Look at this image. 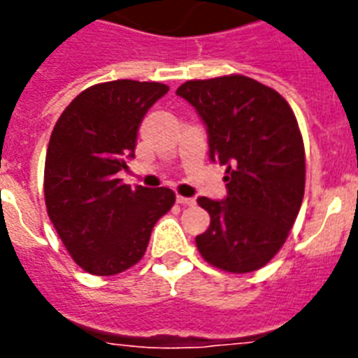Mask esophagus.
<instances>
[{
    "mask_svg": "<svg viewBox=\"0 0 358 358\" xmlns=\"http://www.w3.org/2000/svg\"><path fill=\"white\" fill-rule=\"evenodd\" d=\"M176 202H178V204H182V206H193V204H195V199H191V196L178 195V196H176Z\"/></svg>",
    "mask_w": 358,
    "mask_h": 358,
    "instance_id": "obj_1",
    "label": "esophagus"
}]
</instances>
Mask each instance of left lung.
I'll list each match as a JSON object with an SVG mask.
<instances>
[{
    "label": "left lung",
    "instance_id": "1",
    "mask_svg": "<svg viewBox=\"0 0 358 358\" xmlns=\"http://www.w3.org/2000/svg\"><path fill=\"white\" fill-rule=\"evenodd\" d=\"M176 94L206 124L210 157L227 165V199H196L212 219L196 249L217 269L256 271L280 250L305 195L297 119L275 89L241 74L185 81Z\"/></svg>",
    "mask_w": 358,
    "mask_h": 358
}]
</instances>
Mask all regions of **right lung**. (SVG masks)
<instances>
[{
  "instance_id": "right-lung-1",
  "label": "right lung",
  "mask_w": 358,
  "mask_h": 358,
  "mask_svg": "<svg viewBox=\"0 0 358 358\" xmlns=\"http://www.w3.org/2000/svg\"><path fill=\"white\" fill-rule=\"evenodd\" d=\"M169 91L156 81L98 83L69 103L53 126L44 199L59 238L83 271L109 277L143 258L154 224L173 208L169 187L122 184L137 129Z\"/></svg>"
}]
</instances>
